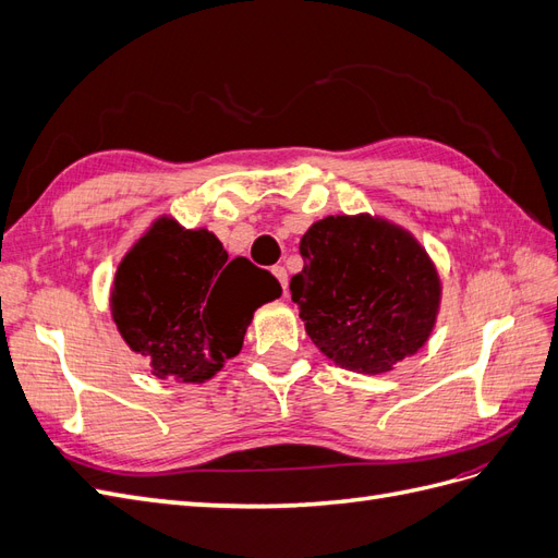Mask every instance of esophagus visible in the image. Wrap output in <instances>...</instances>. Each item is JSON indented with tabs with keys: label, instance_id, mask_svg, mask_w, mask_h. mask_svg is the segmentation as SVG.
Segmentation results:
<instances>
[{
	"label": "esophagus",
	"instance_id": "34e87169",
	"mask_svg": "<svg viewBox=\"0 0 558 558\" xmlns=\"http://www.w3.org/2000/svg\"><path fill=\"white\" fill-rule=\"evenodd\" d=\"M272 275L277 277V281L281 283V289H283V293H286V289H289V272H286V267H283V265L272 267Z\"/></svg>",
	"mask_w": 558,
	"mask_h": 558
}]
</instances>
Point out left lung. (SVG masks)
I'll use <instances>...</instances> for the list:
<instances>
[{"label":"left lung","instance_id":"8db88e82","mask_svg":"<svg viewBox=\"0 0 558 558\" xmlns=\"http://www.w3.org/2000/svg\"><path fill=\"white\" fill-rule=\"evenodd\" d=\"M291 295L312 342L353 373L381 375L426 344L440 277L404 230L373 216H328L300 240Z\"/></svg>","mask_w":558,"mask_h":558}]
</instances>
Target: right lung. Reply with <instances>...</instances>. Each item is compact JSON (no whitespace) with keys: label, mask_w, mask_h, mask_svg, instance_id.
<instances>
[{"label":"right lung","mask_w":558,"mask_h":558,"mask_svg":"<svg viewBox=\"0 0 558 558\" xmlns=\"http://www.w3.org/2000/svg\"><path fill=\"white\" fill-rule=\"evenodd\" d=\"M279 295L267 269L228 260L211 232L160 218L118 265L111 314L158 379L197 384L238 356L253 312Z\"/></svg>","instance_id":"right-lung-1"}]
</instances>
